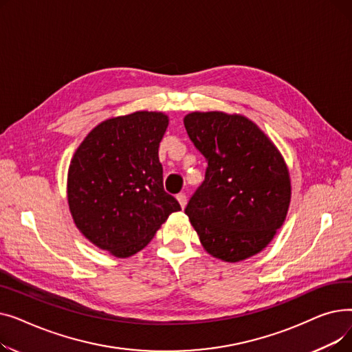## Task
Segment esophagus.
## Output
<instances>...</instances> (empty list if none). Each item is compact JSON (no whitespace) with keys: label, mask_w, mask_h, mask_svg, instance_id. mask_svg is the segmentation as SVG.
Returning a JSON list of instances; mask_svg holds the SVG:
<instances>
[{"label":"esophagus","mask_w":352,"mask_h":352,"mask_svg":"<svg viewBox=\"0 0 352 352\" xmlns=\"http://www.w3.org/2000/svg\"><path fill=\"white\" fill-rule=\"evenodd\" d=\"M177 199H178V202H179V206H181L182 208H186V206H187V195L184 194V192H179V194L177 195Z\"/></svg>","instance_id":"34e87169"}]
</instances>
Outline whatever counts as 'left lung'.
Here are the masks:
<instances>
[{"label": "left lung", "instance_id": "8db88e82", "mask_svg": "<svg viewBox=\"0 0 352 352\" xmlns=\"http://www.w3.org/2000/svg\"><path fill=\"white\" fill-rule=\"evenodd\" d=\"M184 125L206 157V179L186 214L208 254L238 263L263 251L281 228L291 179L278 148L244 116L191 113Z\"/></svg>", "mask_w": 352, "mask_h": 352}]
</instances>
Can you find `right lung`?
Masks as SVG:
<instances>
[{
  "label": "right lung",
  "mask_w": 352,
  "mask_h": 352,
  "mask_svg": "<svg viewBox=\"0 0 352 352\" xmlns=\"http://www.w3.org/2000/svg\"><path fill=\"white\" fill-rule=\"evenodd\" d=\"M166 126L168 116L157 111L105 120L71 160L67 197L74 223L89 243L114 256L141 251L181 210L162 184L158 148Z\"/></svg>",
  "instance_id": "1"
}]
</instances>
